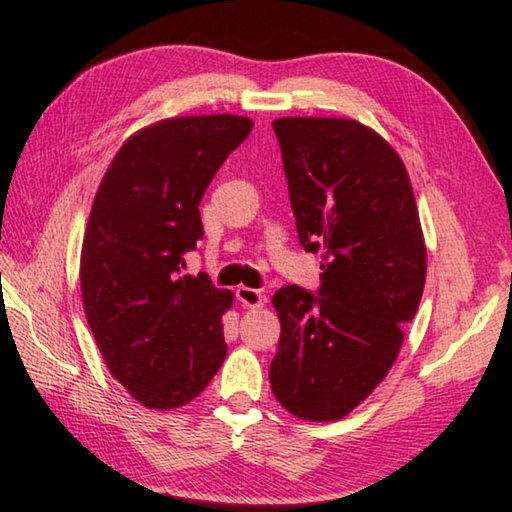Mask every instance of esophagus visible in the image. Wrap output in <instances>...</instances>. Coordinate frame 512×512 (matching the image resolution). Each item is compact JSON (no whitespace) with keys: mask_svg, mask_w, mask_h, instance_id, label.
Here are the masks:
<instances>
[{"mask_svg":"<svg viewBox=\"0 0 512 512\" xmlns=\"http://www.w3.org/2000/svg\"><path fill=\"white\" fill-rule=\"evenodd\" d=\"M235 293H237V300L241 302V306H248V309H259V306H264V295L255 291V288L239 286Z\"/></svg>","mask_w":512,"mask_h":512,"instance_id":"obj_1","label":"esophagus"}]
</instances>
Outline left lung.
Instances as JSON below:
<instances>
[{
  "mask_svg": "<svg viewBox=\"0 0 512 512\" xmlns=\"http://www.w3.org/2000/svg\"><path fill=\"white\" fill-rule=\"evenodd\" d=\"M297 239L322 255L320 291L273 295L271 389L304 421H338L380 385L421 302L427 255L401 156L347 118H277Z\"/></svg>",
  "mask_w": 512,
  "mask_h": 512,
  "instance_id": "8db88e82",
  "label": "left lung"
}]
</instances>
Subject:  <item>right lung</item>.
<instances>
[{
  "mask_svg": "<svg viewBox=\"0 0 512 512\" xmlns=\"http://www.w3.org/2000/svg\"><path fill=\"white\" fill-rule=\"evenodd\" d=\"M253 120L181 116L127 138L100 181L80 255L87 322L105 365L138 403L174 410L226 358L232 293L181 275L203 239L199 203Z\"/></svg>",
  "mask_w": 512,
  "mask_h": 512,
  "instance_id": "right-lung-1",
  "label": "right lung"
}]
</instances>
